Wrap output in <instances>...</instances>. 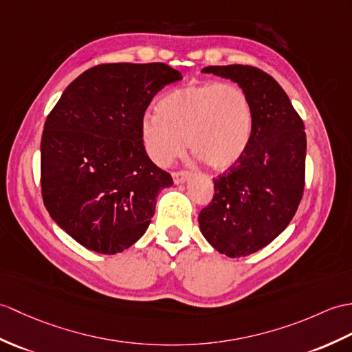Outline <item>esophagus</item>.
<instances>
[{
  "instance_id": "esophagus-1",
  "label": "esophagus",
  "mask_w": 352,
  "mask_h": 352,
  "mask_svg": "<svg viewBox=\"0 0 352 352\" xmlns=\"http://www.w3.org/2000/svg\"><path fill=\"white\" fill-rule=\"evenodd\" d=\"M190 175V173L189 170H186V169H182V170H175V173H173V177H174V183L175 184H179V183H183L184 179Z\"/></svg>"
}]
</instances>
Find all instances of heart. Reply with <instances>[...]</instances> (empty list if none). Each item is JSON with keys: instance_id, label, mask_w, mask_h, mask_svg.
I'll return each mask as SVG.
<instances>
[{"instance_id": "1", "label": "heart", "mask_w": 352, "mask_h": 352, "mask_svg": "<svg viewBox=\"0 0 352 352\" xmlns=\"http://www.w3.org/2000/svg\"><path fill=\"white\" fill-rule=\"evenodd\" d=\"M253 109L239 85L202 82L175 88L157 103V116L141 121L142 142L150 159L168 166L189 148L214 170L234 166L249 148Z\"/></svg>"}]
</instances>
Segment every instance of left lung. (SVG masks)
Listing matches in <instances>:
<instances>
[{
	"label": "left lung",
	"mask_w": 352,
	"mask_h": 352,
	"mask_svg": "<svg viewBox=\"0 0 352 352\" xmlns=\"http://www.w3.org/2000/svg\"><path fill=\"white\" fill-rule=\"evenodd\" d=\"M202 72L230 78L253 109L249 148L213 178L214 195L199 213L202 235L230 258L248 256L289 225L303 198L306 133L303 120L273 76L253 65H210Z\"/></svg>",
	"instance_id": "8db88e82"
}]
</instances>
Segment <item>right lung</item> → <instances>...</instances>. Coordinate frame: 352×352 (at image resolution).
Returning a JSON list of instances; mask_svg holds the SVG:
<instances>
[{
  "mask_svg": "<svg viewBox=\"0 0 352 352\" xmlns=\"http://www.w3.org/2000/svg\"><path fill=\"white\" fill-rule=\"evenodd\" d=\"M179 79L165 63L99 64L49 112L40 145L43 204L84 248L113 255L148 228L173 177L146 154L141 121L153 97Z\"/></svg>",
  "mask_w": 352,
  "mask_h": 352,
  "instance_id": "obj_1",
  "label": "right lung"
}]
</instances>
